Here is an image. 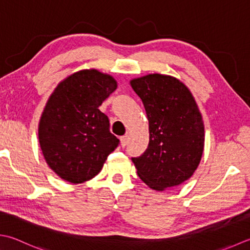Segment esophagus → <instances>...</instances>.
I'll list each match as a JSON object with an SVG mask.
<instances>
[{
    "mask_svg": "<svg viewBox=\"0 0 250 250\" xmlns=\"http://www.w3.org/2000/svg\"><path fill=\"white\" fill-rule=\"evenodd\" d=\"M126 143H128V136H126V135L121 136V138H120V144H121L122 147H125V146L126 145Z\"/></svg>",
    "mask_w": 250,
    "mask_h": 250,
    "instance_id": "1",
    "label": "esophagus"
}]
</instances>
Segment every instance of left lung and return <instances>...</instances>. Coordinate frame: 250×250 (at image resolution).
Listing matches in <instances>:
<instances>
[{"label": "left lung", "mask_w": 250, "mask_h": 250, "mask_svg": "<svg viewBox=\"0 0 250 250\" xmlns=\"http://www.w3.org/2000/svg\"><path fill=\"white\" fill-rule=\"evenodd\" d=\"M148 119L146 150L132 161L155 190L177 187L192 177L202 159L204 121L192 93L177 78L151 73L130 81Z\"/></svg>", "instance_id": "obj_1"}]
</instances>
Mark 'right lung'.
Listing matches in <instances>:
<instances>
[{"mask_svg":"<svg viewBox=\"0 0 250 250\" xmlns=\"http://www.w3.org/2000/svg\"><path fill=\"white\" fill-rule=\"evenodd\" d=\"M117 89V81L96 69L72 73L56 86L39 124V142L46 164L61 179L83 183L100 173L119 140L99 107Z\"/></svg>","mask_w":250,"mask_h":250,"instance_id":"1","label":"right lung"}]
</instances>
